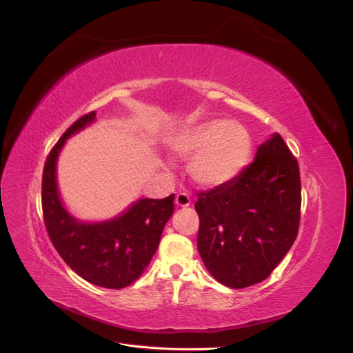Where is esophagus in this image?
<instances>
[{"instance_id": "1", "label": "esophagus", "mask_w": 353, "mask_h": 353, "mask_svg": "<svg viewBox=\"0 0 353 353\" xmlns=\"http://www.w3.org/2000/svg\"><path fill=\"white\" fill-rule=\"evenodd\" d=\"M191 205V199L187 193H179L175 197V206L176 208H187Z\"/></svg>"}]
</instances>
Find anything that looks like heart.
<instances>
[{"instance_id": "b5f03b06", "label": "heart", "mask_w": 353, "mask_h": 353, "mask_svg": "<svg viewBox=\"0 0 353 353\" xmlns=\"http://www.w3.org/2000/svg\"><path fill=\"white\" fill-rule=\"evenodd\" d=\"M174 157H191L188 172L203 188H216L236 179L253 153L250 132L227 119H212L179 128L168 138Z\"/></svg>"}]
</instances>
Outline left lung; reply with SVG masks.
<instances>
[{"instance_id":"left-lung-1","label":"left lung","mask_w":353,"mask_h":353,"mask_svg":"<svg viewBox=\"0 0 353 353\" xmlns=\"http://www.w3.org/2000/svg\"><path fill=\"white\" fill-rule=\"evenodd\" d=\"M194 208L200 218L197 250L208 271L231 288L258 284L268 279L297 236V160L274 132L236 179L203 191Z\"/></svg>"}]
</instances>
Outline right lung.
I'll list each match as a JSON object with an SVG mask.
<instances>
[{
    "label": "right lung",
    "mask_w": 353,
    "mask_h": 353,
    "mask_svg": "<svg viewBox=\"0 0 353 353\" xmlns=\"http://www.w3.org/2000/svg\"><path fill=\"white\" fill-rule=\"evenodd\" d=\"M94 122L95 112L82 116L50 152L42 175V212L51 243L74 272L99 287L123 288L150 263L174 213L175 194L160 200L138 199L105 221L73 216L60 197L57 160L69 138Z\"/></svg>",
    "instance_id": "right-lung-1"
}]
</instances>
